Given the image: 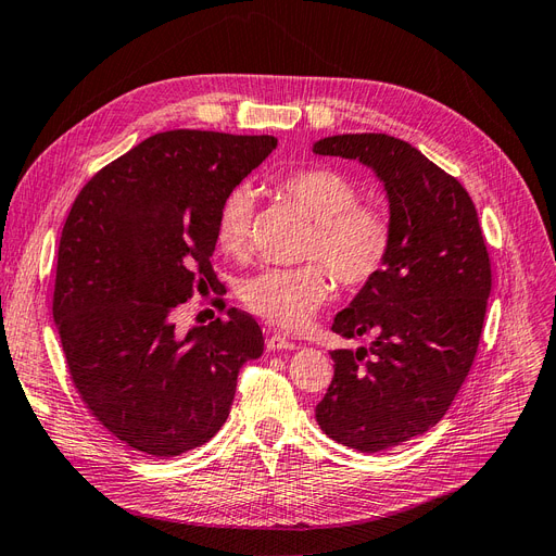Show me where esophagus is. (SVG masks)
Segmentation results:
<instances>
[{
    "label": "esophagus",
    "instance_id": "34e87169",
    "mask_svg": "<svg viewBox=\"0 0 556 556\" xmlns=\"http://www.w3.org/2000/svg\"><path fill=\"white\" fill-rule=\"evenodd\" d=\"M299 345L296 343H292L290 339H285L282 333H271V336H266V350H296Z\"/></svg>",
    "mask_w": 556,
    "mask_h": 556
}]
</instances>
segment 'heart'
<instances>
[{
	"label": "heart",
	"instance_id": "heart-1",
	"mask_svg": "<svg viewBox=\"0 0 556 556\" xmlns=\"http://www.w3.org/2000/svg\"><path fill=\"white\" fill-rule=\"evenodd\" d=\"M280 188L304 208L313 231L304 248L306 260H323L343 288L357 290L380 276L392 245L384 215L362 206L357 185L333 169H299L280 178ZM255 194L248 185L231 188L217 206L215 241L223 252L243 257L250 248ZM327 265V266H328ZM326 266V267H327ZM324 264L296 268H264L243 280V306L282 329H301L333 292V277Z\"/></svg>",
	"mask_w": 556,
	"mask_h": 556
}]
</instances>
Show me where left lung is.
Wrapping results in <instances>:
<instances>
[{
    "instance_id": "1",
    "label": "left lung",
    "mask_w": 556,
    "mask_h": 556,
    "mask_svg": "<svg viewBox=\"0 0 556 556\" xmlns=\"http://www.w3.org/2000/svg\"><path fill=\"white\" fill-rule=\"evenodd\" d=\"M313 153L371 166L390 201L384 268L331 325L345 339L374 341L331 350L333 380L315 408L329 439L380 452L439 425L457 396L478 352L492 264L464 185L410 143L339 134Z\"/></svg>"
}]
</instances>
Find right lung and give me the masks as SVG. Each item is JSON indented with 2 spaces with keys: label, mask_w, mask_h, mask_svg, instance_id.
I'll list each match as a JSON object with an SVG mask.
<instances>
[{
  "label": "right lung",
  "mask_w": 556,
  "mask_h": 556,
  "mask_svg": "<svg viewBox=\"0 0 556 556\" xmlns=\"http://www.w3.org/2000/svg\"><path fill=\"white\" fill-rule=\"evenodd\" d=\"M276 146L160 131L97 172L66 215L53 292L66 366L99 425L134 450L164 459L208 443L241 366L264 352L243 311L185 336L174 311L215 285L217 206Z\"/></svg>",
  "instance_id": "obj_1"
}]
</instances>
